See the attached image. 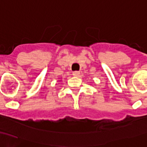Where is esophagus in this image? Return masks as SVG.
<instances>
[{
  "label": "esophagus",
  "instance_id": "esophagus-1",
  "mask_svg": "<svg viewBox=\"0 0 147 147\" xmlns=\"http://www.w3.org/2000/svg\"><path fill=\"white\" fill-rule=\"evenodd\" d=\"M72 75H73L75 77H79L80 74L79 71H75V72H72Z\"/></svg>",
  "mask_w": 147,
  "mask_h": 147
}]
</instances>
